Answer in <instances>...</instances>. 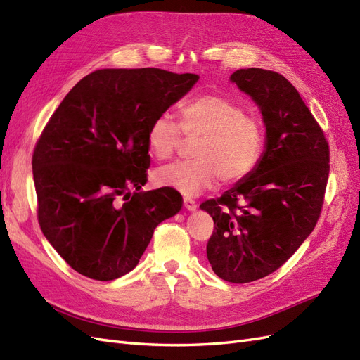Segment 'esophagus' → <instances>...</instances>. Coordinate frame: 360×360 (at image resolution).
<instances>
[{"label":"esophagus","mask_w":360,"mask_h":360,"mask_svg":"<svg viewBox=\"0 0 360 360\" xmlns=\"http://www.w3.org/2000/svg\"><path fill=\"white\" fill-rule=\"evenodd\" d=\"M183 205H184V209L186 210H189V212H195L197 210V202H195L193 200H191V198H184L183 200Z\"/></svg>","instance_id":"obj_1"}]
</instances>
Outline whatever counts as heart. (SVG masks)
<instances>
[{"label":"heart","instance_id":"b5f03b06","mask_svg":"<svg viewBox=\"0 0 360 360\" xmlns=\"http://www.w3.org/2000/svg\"><path fill=\"white\" fill-rule=\"evenodd\" d=\"M181 130L189 138H200L192 160H177L156 169L159 186L197 197L217 180L234 183L246 177L263 155L264 130L255 118L234 102L205 94L180 110V126L168 115H159L147 130L150 153L169 158L181 143Z\"/></svg>","mask_w":360,"mask_h":360}]
</instances>
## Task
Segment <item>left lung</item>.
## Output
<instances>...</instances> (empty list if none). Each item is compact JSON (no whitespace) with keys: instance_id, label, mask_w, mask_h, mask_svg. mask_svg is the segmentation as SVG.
Listing matches in <instances>:
<instances>
[{"instance_id":"8db88e82","label":"left lung","mask_w":360,"mask_h":360,"mask_svg":"<svg viewBox=\"0 0 360 360\" xmlns=\"http://www.w3.org/2000/svg\"><path fill=\"white\" fill-rule=\"evenodd\" d=\"M230 81L259 108L266 127L257 167L200 209L213 217L207 258L224 281L245 284L274 274L312 233L329 177V146L299 91L258 68Z\"/></svg>"}]
</instances>
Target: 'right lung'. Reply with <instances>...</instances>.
Segmentation results:
<instances>
[{
  "label": "right lung",
  "instance_id": "right-lung-1",
  "mask_svg": "<svg viewBox=\"0 0 360 360\" xmlns=\"http://www.w3.org/2000/svg\"><path fill=\"white\" fill-rule=\"evenodd\" d=\"M198 79L155 68L101 69L52 114L32 155L39 224L78 274L96 281L129 274L155 228L180 212L177 191L130 189L147 183L150 123Z\"/></svg>",
  "mask_w": 360,
  "mask_h": 360
}]
</instances>
